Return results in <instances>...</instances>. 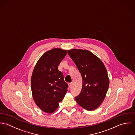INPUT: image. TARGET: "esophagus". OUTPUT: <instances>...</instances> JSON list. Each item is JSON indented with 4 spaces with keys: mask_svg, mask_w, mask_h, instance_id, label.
<instances>
[{
    "mask_svg": "<svg viewBox=\"0 0 135 135\" xmlns=\"http://www.w3.org/2000/svg\"><path fill=\"white\" fill-rule=\"evenodd\" d=\"M69 84V87L70 88H71L72 86V85H73V83H70L68 84Z\"/></svg>",
    "mask_w": 135,
    "mask_h": 135,
    "instance_id": "obj_1",
    "label": "esophagus"
}]
</instances>
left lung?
Listing matches in <instances>:
<instances>
[{"instance_id": "8db88e82", "label": "left lung", "mask_w": 135, "mask_h": 135, "mask_svg": "<svg viewBox=\"0 0 135 135\" xmlns=\"http://www.w3.org/2000/svg\"><path fill=\"white\" fill-rule=\"evenodd\" d=\"M81 74L83 85L75 97L77 103L91 111L97 109L104 99L109 86L107 71L101 60L90 51L82 49L68 51Z\"/></svg>"}]
</instances>
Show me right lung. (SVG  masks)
I'll use <instances>...</instances> for the list:
<instances>
[{
    "label": "right lung",
    "instance_id": "add662e5",
    "mask_svg": "<svg viewBox=\"0 0 135 135\" xmlns=\"http://www.w3.org/2000/svg\"><path fill=\"white\" fill-rule=\"evenodd\" d=\"M67 51L55 48L46 52L37 61L31 78L33 99L39 108L51 113L57 109L68 91L63 73L58 68Z\"/></svg>",
    "mask_w": 135,
    "mask_h": 135
}]
</instances>
